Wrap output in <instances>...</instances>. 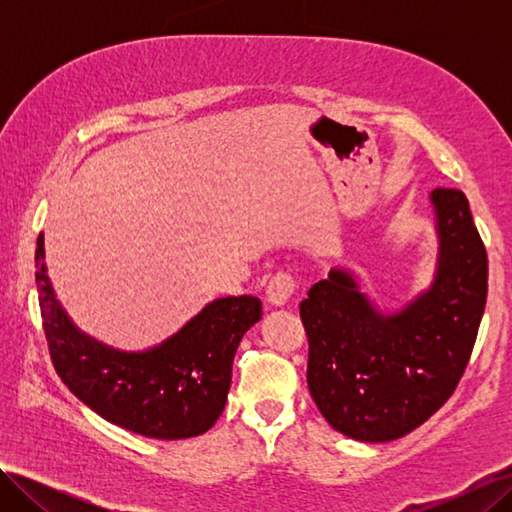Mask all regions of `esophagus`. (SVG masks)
Listing matches in <instances>:
<instances>
[{"label":"esophagus","mask_w":512,"mask_h":512,"mask_svg":"<svg viewBox=\"0 0 512 512\" xmlns=\"http://www.w3.org/2000/svg\"><path fill=\"white\" fill-rule=\"evenodd\" d=\"M294 290H297V282H294V277L286 271H280L271 277V282L267 286V299L271 305L282 307L292 299Z\"/></svg>","instance_id":"obj_1"}]
</instances>
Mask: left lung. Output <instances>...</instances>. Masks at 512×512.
Returning a JSON list of instances; mask_svg holds the SVG:
<instances>
[{"instance_id":"left-lung-1","label":"left lung","mask_w":512,"mask_h":512,"mask_svg":"<svg viewBox=\"0 0 512 512\" xmlns=\"http://www.w3.org/2000/svg\"><path fill=\"white\" fill-rule=\"evenodd\" d=\"M438 265L427 290L382 314L346 269L307 290V386L329 425L391 442L438 412L470 361L487 301V252L461 190L429 194Z\"/></svg>"}]
</instances>
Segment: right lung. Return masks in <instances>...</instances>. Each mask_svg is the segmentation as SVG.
<instances>
[{
    "instance_id": "obj_1",
    "label": "right lung",
    "mask_w": 512,
    "mask_h": 512,
    "mask_svg": "<svg viewBox=\"0 0 512 512\" xmlns=\"http://www.w3.org/2000/svg\"><path fill=\"white\" fill-rule=\"evenodd\" d=\"M36 286L61 382L106 421L158 440L194 438L215 425L241 337L262 318V303L250 294L215 299L162 344L126 352L70 320L46 273L44 235L36 243Z\"/></svg>"
}]
</instances>
